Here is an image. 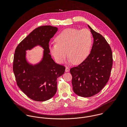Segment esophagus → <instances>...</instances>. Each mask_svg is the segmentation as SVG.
Masks as SVG:
<instances>
[{"label":"esophagus","instance_id":"1","mask_svg":"<svg viewBox=\"0 0 127 127\" xmlns=\"http://www.w3.org/2000/svg\"><path fill=\"white\" fill-rule=\"evenodd\" d=\"M65 72H69V67H67V66H66L65 67Z\"/></svg>","mask_w":127,"mask_h":127}]
</instances>
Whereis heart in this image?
Returning a JSON list of instances; mask_svg holds the SVG:
<instances>
[{"label": "heart", "instance_id": "b5f03b06", "mask_svg": "<svg viewBox=\"0 0 127 127\" xmlns=\"http://www.w3.org/2000/svg\"><path fill=\"white\" fill-rule=\"evenodd\" d=\"M56 44H50L49 49L55 61L62 64L67 56L75 64L83 62L89 54L92 42V35L87 29L68 28L55 38ZM68 52L67 53V52Z\"/></svg>", "mask_w": 127, "mask_h": 127}]
</instances>
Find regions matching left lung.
<instances>
[{
    "instance_id": "obj_1",
    "label": "left lung",
    "mask_w": 127,
    "mask_h": 127,
    "mask_svg": "<svg viewBox=\"0 0 127 127\" xmlns=\"http://www.w3.org/2000/svg\"><path fill=\"white\" fill-rule=\"evenodd\" d=\"M88 27L94 38L91 53L70 70L73 90L83 97H91L103 89L109 81L113 61L112 51L106 39Z\"/></svg>"
}]
</instances>
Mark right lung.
I'll return each instance as SVG.
<instances>
[{
    "label": "right lung",
    "instance_id": "1",
    "mask_svg": "<svg viewBox=\"0 0 127 127\" xmlns=\"http://www.w3.org/2000/svg\"><path fill=\"white\" fill-rule=\"evenodd\" d=\"M50 25L38 27L23 39L17 47L14 57L13 71L19 89L36 101H45L53 97L57 90V78L65 67L57 64L50 55L49 42L58 31ZM37 46L44 49L41 60L33 65L26 58V51Z\"/></svg>",
    "mask_w": 127,
    "mask_h": 127
}]
</instances>
